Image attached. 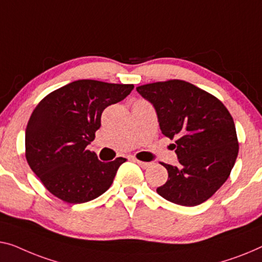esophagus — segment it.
Instances as JSON below:
<instances>
[{"label": "esophagus", "mask_w": 262, "mask_h": 262, "mask_svg": "<svg viewBox=\"0 0 262 262\" xmlns=\"http://www.w3.org/2000/svg\"><path fill=\"white\" fill-rule=\"evenodd\" d=\"M135 162L138 163V165L143 169H146V168H148V167H150L149 162H143V161H140V160H135Z\"/></svg>", "instance_id": "esophagus-1"}]
</instances>
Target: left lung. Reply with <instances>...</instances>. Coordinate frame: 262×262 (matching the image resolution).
<instances>
[{"instance_id": "left-lung-1", "label": "left lung", "mask_w": 262, "mask_h": 262, "mask_svg": "<svg viewBox=\"0 0 262 262\" xmlns=\"http://www.w3.org/2000/svg\"><path fill=\"white\" fill-rule=\"evenodd\" d=\"M136 91L153 104L162 134L177 140L179 165L162 163L168 180L156 192L187 207L208 200L228 179L239 153L227 108L212 94L181 80L143 84Z\"/></svg>"}]
</instances>
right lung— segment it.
Segmentation results:
<instances>
[{
    "label": "right lung",
    "instance_id": "add662e5",
    "mask_svg": "<svg viewBox=\"0 0 262 262\" xmlns=\"http://www.w3.org/2000/svg\"><path fill=\"white\" fill-rule=\"evenodd\" d=\"M133 84L79 80L47 95L26 128V159L31 170L56 198L83 204L112 186L118 158L101 162L87 146L101 127L102 112L129 95Z\"/></svg>",
    "mask_w": 262,
    "mask_h": 262
}]
</instances>
